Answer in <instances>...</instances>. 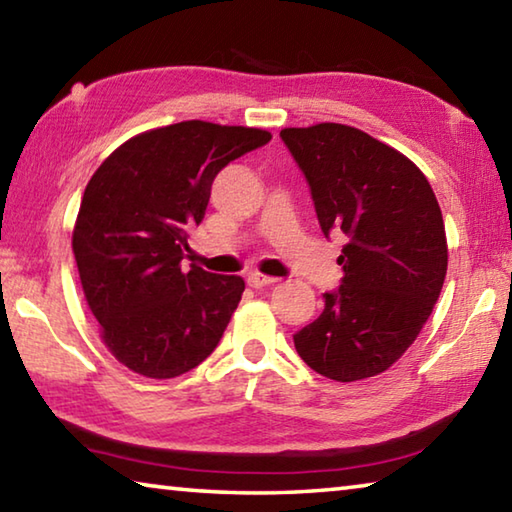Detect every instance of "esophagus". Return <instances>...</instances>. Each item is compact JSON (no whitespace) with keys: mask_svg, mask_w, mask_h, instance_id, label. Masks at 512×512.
<instances>
[{"mask_svg":"<svg viewBox=\"0 0 512 512\" xmlns=\"http://www.w3.org/2000/svg\"><path fill=\"white\" fill-rule=\"evenodd\" d=\"M277 282V277H268L262 273H250L248 275V287L253 289H264V287H271V284Z\"/></svg>","mask_w":512,"mask_h":512,"instance_id":"34e87169","label":"esophagus"}]
</instances>
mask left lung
Returning a JSON list of instances; mask_svg holds the SVG:
<instances>
[{
    "mask_svg": "<svg viewBox=\"0 0 512 512\" xmlns=\"http://www.w3.org/2000/svg\"><path fill=\"white\" fill-rule=\"evenodd\" d=\"M305 173L325 237L348 244L339 291L293 336L311 370L334 381L375 377L418 339L443 289L447 237L436 194L415 164L359 128H282Z\"/></svg>",
    "mask_w": 512,
    "mask_h": 512,
    "instance_id": "obj_1",
    "label": "left lung"
}]
</instances>
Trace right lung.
<instances>
[{
  "label": "right lung",
  "mask_w": 512,
  "mask_h": 512,
  "mask_svg": "<svg viewBox=\"0 0 512 512\" xmlns=\"http://www.w3.org/2000/svg\"><path fill=\"white\" fill-rule=\"evenodd\" d=\"M268 140L262 128L180 121L131 137L94 171L72 250L101 341L128 370L173 379L219 345L246 284L185 271L187 232L203 221L216 173Z\"/></svg>",
  "instance_id": "add662e5"
}]
</instances>
